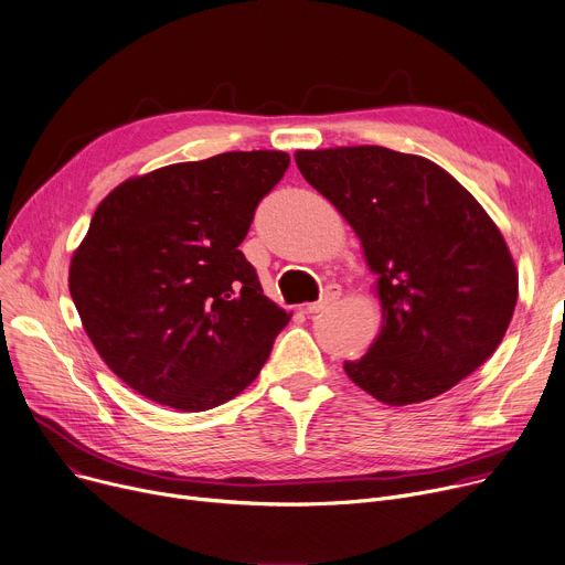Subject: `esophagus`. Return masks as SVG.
Listing matches in <instances>:
<instances>
[{
    "instance_id": "esophagus-1",
    "label": "esophagus",
    "mask_w": 565,
    "mask_h": 565,
    "mask_svg": "<svg viewBox=\"0 0 565 565\" xmlns=\"http://www.w3.org/2000/svg\"><path fill=\"white\" fill-rule=\"evenodd\" d=\"M338 297H341V288H338V286H327V290H324V295H322L320 302L305 305V313H320V311L329 309V307L335 302Z\"/></svg>"
}]
</instances>
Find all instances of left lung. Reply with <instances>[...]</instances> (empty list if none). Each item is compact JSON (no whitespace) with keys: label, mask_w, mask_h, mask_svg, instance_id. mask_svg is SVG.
Listing matches in <instances>:
<instances>
[{"label":"left lung","mask_w":565,"mask_h":565,"mask_svg":"<svg viewBox=\"0 0 565 565\" xmlns=\"http://www.w3.org/2000/svg\"><path fill=\"white\" fill-rule=\"evenodd\" d=\"M295 163L377 277L382 329L343 365L359 388L391 406L427 402L498 350L518 302L515 260L452 174L380 145L297 149Z\"/></svg>","instance_id":"8db88e82"}]
</instances>
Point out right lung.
Segmentation results:
<instances>
[{"label":"right lung","instance_id":"obj_1","mask_svg":"<svg viewBox=\"0 0 565 565\" xmlns=\"http://www.w3.org/2000/svg\"><path fill=\"white\" fill-rule=\"evenodd\" d=\"M277 149L131 177L99 202L70 260V295L102 361L157 404L195 413L243 393L290 313L238 249L284 177Z\"/></svg>","mask_w":565,"mask_h":565}]
</instances>
